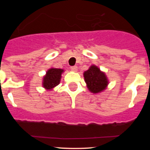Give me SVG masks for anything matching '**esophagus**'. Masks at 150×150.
<instances>
[{"label":"esophagus","mask_w":150,"mask_h":150,"mask_svg":"<svg viewBox=\"0 0 150 150\" xmlns=\"http://www.w3.org/2000/svg\"><path fill=\"white\" fill-rule=\"evenodd\" d=\"M70 69H72V71H73V72H77V71H78V67H77L76 66L71 67Z\"/></svg>","instance_id":"esophagus-1"}]
</instances>
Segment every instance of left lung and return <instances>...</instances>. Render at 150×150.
<instances>
[{"label": "left lung", "instance_id": "8db88e82", "mask_svg": "<svg viewBox=\"0 0 150 150\" xmlns=\"http://www.w3.org/2000/svg\"><path fill=\"white\" fill-rule=\"evenodd\" d=\"M84 79L88 88L92 93H99L105 89L108 84L107 78L104 72L95 65L91 67L83 73Z\"/></svg>", "mask_w": 150, "mask_h": 150}]
</instances>
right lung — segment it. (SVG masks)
I'll list each match as a JSON object with an SVG mask.
<instances>
[{
  "mask_svg": "<svg viewBox=\"0 0 150 150\" xmlns=\"http://www.w3.org/2000/svg\"><path fill=\"white\" fill-rule=\"evenodd\" d=\"M64 72L63 69L51 68L46 72V75L43 78V87L46 89H51L59 84L61 75Z\"/></svg>",
  "mask_w": 150,
  "mask_h": 150,
  "instance_id": "right-lung-1",
  "label": "right lung"
}]
</instances>
